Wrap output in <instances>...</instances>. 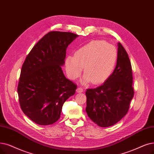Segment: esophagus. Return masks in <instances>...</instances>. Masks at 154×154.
<instances>
[{
	"instance_id": "esophagus-1",
	"label": "esophagus",
	"mask_w": 154,
	"mask_h": 154,
	"mask_svg": "<svg viewBox=\"0 0 154 154\" xmlns=\"http://www.w3.org/2000/svg\"><path fill=\"white\" fill-rule=\"evenodd\" d=\"M76 91L78 92V93H81V92H82L84 91V89L81 88H78L76 90Z\"/></svg>"
}]
</instances>
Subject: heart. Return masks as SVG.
I'll return each mask as SVG.
<instances>
[{"label": "heart", "instance_id": "obj_1", "mask_svg": "<svg viewBox=\"0 0 154 154\" xmlns=\"http://www.w3.org/2000/svg\"><path fill=\"white\" fill-rule=\"evenodd\" d=\"M116 58L117 51L114 46L104 41L95 40L77 50L75 55L67 56L66 72L70 79L74 80L81 75L84 66L85 73L82 82L101 84L111 75Z\"/></svg>", "mask_w": 154, "mask_h": 154}]
</instances>
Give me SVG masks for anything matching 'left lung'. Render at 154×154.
Instances as JSON below:
<instances>
[{
	"label": "left lung",
	"mask_w": 154,
	"mask_h": 154,
	"mask_svg": "<svg viewBox=\"0 0 154 154\" xmlns=\"http://www.w3.org/2000/svg\"><path fill=\"white\" fill-rule=\"evenodd\" d=\"M117 57L116 67L104 83L85 92L87 114L101 127L110 126L119 122L126 115L134 96L131 62L119 43Z\"/></svg>",
	"instance_id": "8db88e82"
}]
</instances>
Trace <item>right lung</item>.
Instances as JSON below:
<instances>
[{"mask_svg":"<svg viewBox=\"0 0 154 154\" xmlns=\"http://www.w3.org/2000/svg\"><path fill=\"white\" fill-rule=\"evenodd\" d=\"M79 35L51 31L34 46L26 58L17 93L24 114L39 125H49L60 118L63 103L77 86L63 74L68 46Z\"/></svg>","mask_w":154,"mask_h":154,"instance_id":"obj_1","label":"right lung"}]
</instances>
